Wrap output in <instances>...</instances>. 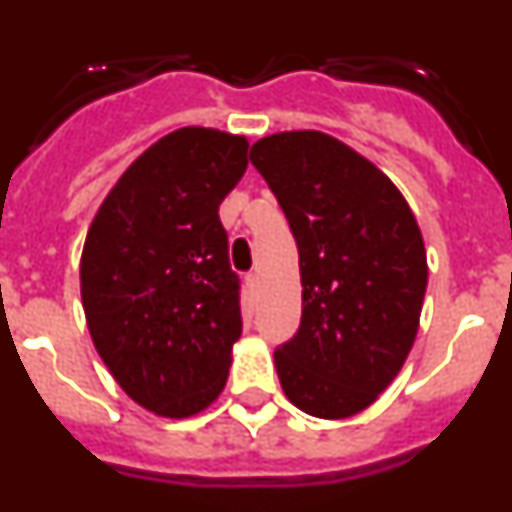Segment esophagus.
<instances>
[{"label": "esophagus", "mask_w": 512, "mask_h": 512, "mask_svg": "<svg viewBox=\"0 0 512 512\" xmlns=\"http://www.w3.org/2000/svg\"><path fill=\"white\" fill-rule=\"evenodd\" d=\"M246 284H248V289H256V287H259V274H256V271H251V274H246Z\"/></svg>", "instance_id": "34e87169"}]
</instances>
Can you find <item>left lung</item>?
<instances>
[{
    "label": "left lung",
    "mask_w": 512,
    "mask_h": 512,
    "mask_svg": "<svg viewBox=\"0 0 512 512\" xmlns=\"http://www.w3.org/2000/svg\"><path fill=\"white\" fill-rule=\"evenodd\" d=\"M300 251L302 320L274 351L287 400L341 420L400 374L418 336L428 261L418 220L384 171L320 130L251 146Z\"/></svg>",
    "instance_id": "obj_1"
}]
</instances>
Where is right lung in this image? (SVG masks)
Instances as JSON below:
<instances>
[{"mask_svg":"<svg viewBox=\"0 0 512 512\" xmlns=\"http://www.w3.org/2000/svg\"><path fill=\"white\" fill-rule=\"evenodd\" d=\"M246 153V135L174 130L125 169L89 225V336L125 395L161 418L202 413L228 382L243 325L217 210Z\"/></svg>","mask_w":512,"mask_h":512,"instance_id":"add662e5","label":"right lung"}]
</instances>
